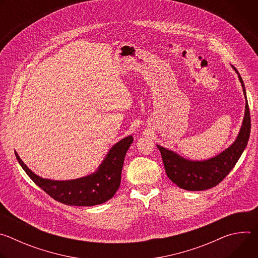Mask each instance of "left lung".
Listing matches in <instances>:
<instances>
[{"label":"left lung","mask_w":258,"mask_h":258,"mask_svg":"<svg viewBox=\"0 0 258 258\" xmlns=\"http://www.w3.org/2000/svg\"><path fill=\"white\" fill-rule=\"evenodd\" d=\"M233 68L238 73L239 80L243 87L244 96L246 98L245 86L242 78L234 66ZM245 108L243 124L237 140L230 148L211 159L205 161H190L157 145V148L161 153L165 172L170 180L176 183L179 188L189 191H204L217 186L236 165L247 146L251 130L250 111L247 98Z\"/></svg>","instance_id":"1"}]
</instances>
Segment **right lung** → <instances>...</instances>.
<instances>
[{"label":"right lung","instance_id":"add662e5","mask_svg":"<svg viewBox=\"0 0 258 258\" xmlns=\"http://www.w3.org/2000/svg\"><path fill=\"white\" fill-rule=\"evenodd\" d=\"M133 140L128 136L115 144L97 172L72 180L42 178L28 169L16 152L15 155L27 175L56 201L66 205L94 206L111 199L118 190L123 160Z\"/></svg>","mask_w":258,"mask_h":258}]
</instances>
